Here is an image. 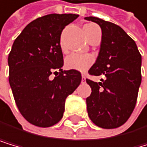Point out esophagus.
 I'll return each instance as SVG.
<instances>
[{"mask_svg": "<svg viewBox=\"0 0 147 147\" xmlns=\"http://www.w3.org/2000/svg\"><path fill=\"white\" fill-rule=\"evenodd\" d=\"M85 75L84 74H82V83H85Z\"/></svg>", "mask_w": 147, "mask_h": 147, "instance_id": "34e87169", "label": "esophagus"}]
</instances>
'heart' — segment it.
<instances>
[{"instance_id":"heart-1","label":"heart","mask_w":147,"mask_h":147,"mask_svg":"<svg viewBox=\"0 0 147 147\" xmlns=\"http://www.w3.org/2000/svg\"><path fill=\"white\" fill-rule=\"evenodd\" d=\"M98 28V26L94 23H87L84 26V34L87 38V40L93 34L94 29ZM60 48L63 52L65 51V48L63 43V36L60 39ZM94 63V58L90 54H79V53H71L65 58L64 64L65 67L70 70H75L79 72H85L88 70L91 65Z\"/></svg>"}]
</instances>
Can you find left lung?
<instances>
[{"label":"left lung","instance_id":"8db88e82","mask_svg":"<svg viewBox=\"0 0 147 147\" xmlns=\"http://www.w3.org/2000/svg\"><path fill=\"white\" fill-rule=\"evenodd\" d=\"M85 20L96 22L102 29L100 52L88 73L105 76L99 83L86 79L92 88L86 98L88 115L99 127H119L136 107L142 80L141 54L135 41L120 26L97 17Z\"/></svg>","mask_w":147,"mask_h":147}]
</instances>
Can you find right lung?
Listing matches in <instances>:
<instances>
[{"instance_id":"add662e5","label":"right lung","mask_w":147,"mask_h":147,"mask_svg":"<svg viewBox=\"0 0 147 147\" xmlns=\"http://www.w3.org/2000/svg\"><path fill=\"white\" fill-rule=\"evenodd\" d=\"M78 16L53 13L37 18L12 44L8 57L9 83L18 109L33 125L57 124L63 115L65 99L82 81L78 71H63L60 48L62 31ZM53 72L56 77L52 79Z\"/></svg>"}]
</instances>
